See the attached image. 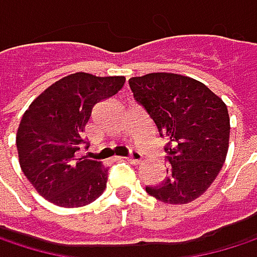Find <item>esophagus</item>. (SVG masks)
<instances>
[{
	"mask_svg": "<svg viewBox=\"0 0 257 257\" xmlns=\"http://www.w3.org/2000/svg\"><path fill=\"white\" fill-rule=\"evenodd\" d=\"M142 158H143V155H142L140 152H137V151H131L130 155L126 157V160H127V161H131V163H140Z\"/></svg>",
	"mask_w": 257,
	"mask_h": 257,
	"instance_id": "34e87169",
	"label": "esophagus"
}]
</instances>
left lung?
<instances>
[{
  "label": "left lung",
  "mask_w": 257,
  "mask_h": 257,
  "mask_svg": "<svg viewBox=\"0 0 257 257\" xmlns=\"http://www.w3.org/2000/svg\"><path fill=\"white\" fill-rule=\"evenodd\" d=\"M134 100L148 112L164 145L168 175L146 192L169 204H187L218 177L228 151L225 103L192 77L151 73L130 79Z\"/></svg>",
  "instance_id": "obj_1"
}]
</instances>
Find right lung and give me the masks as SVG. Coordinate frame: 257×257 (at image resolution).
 <instances>
[{"label":"right lung","instance_id":"obj_1","mask_svg":"<svg viewBox=\"0 0 257 257\" xmlns=\"http://www.w3.org/2000/svg\"><path fill=\"white\" fill-rule=\"evenodd\" d=\"M123 76L74 73L48 86L24 112L16 133L20 164L32 186L50 203L80 207L99 198L108 181L102 163L79 158L88 149L82 133L96 103L115 96Z\"/></svg>","mask_w":257,"mask_h":257}]
</instances>
